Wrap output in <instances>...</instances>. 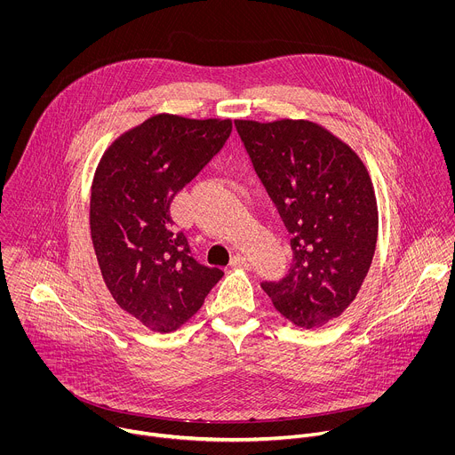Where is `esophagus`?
Wrapping results in <instances>:
<instances>
[{"mask_svg": "<svg viewBox=\"0 0 455 455\" xmlns=\"http://www.w3.org/2000/svg\"><path fill=\"white\" fill-rule=\"evenodd\" d=\"M230 267H234V268H250L251 265H250V261H248V259H246L244 255H241V253H235V255L232 257Z\"/></svg>", "mask_w": 455, "mask_h": 455, "instance_id": "esophagus-1", "label": "esophagus"}]
</instances>
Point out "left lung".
Returning <instances> with one entry per match:
<instances>
[{
	"mask_svg": "<svg viewBox=\"0 0 455 455\" xmlns=\"http://www.w3.org/2000/svg\"><path fill=\"white\" fill-rule=\"evenodd\" d=\"M234 122L291 234L288 275L261 286L295 326L320 328L351 306L372 263L378 205L367 167L311 120Z\"/></svg>",
	"mask_w": 455,
	"mask_h": 455,
	"instance_id": "1",
	"label": "left lung"
}]
</instances>
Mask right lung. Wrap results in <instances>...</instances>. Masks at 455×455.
<instances>
[{
	"mask_svg": "<svg viewBox=\"0 0 455 455\" xmlns=\"http://www.w3.org/2000/svg\"><path fill=\"white\" fill-rule=\"evenodd\" d=\"M230 133V118L160 113L127 129L97 165L90 230L102 279L115 302L153 331H176L223 277L190 255L171 204Z\"/></svg>",
	"mask_w": 455,
	"mask_h": 455,
	"instance_id": "obj_1",
	"label": "right lung"
}]
</instances>
